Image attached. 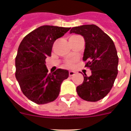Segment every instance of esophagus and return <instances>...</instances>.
Returning a JSON list of instances; mask_svg holds the SVG:
<instances>
[{"label":"esophagus","instance_id":"obj_1","mask_svg":"<svg viewBox=\"0 0 131 131\" xmlns=\"http://www.w3.org/2000/svg\"><path fill=\"white\" fill-rule=\"evenodd\" d=\"M75 71H71V70H70V71H69V76H72V75H73L74 74H75Z\"/></svg>","mask_w":131,"mask_h":131}]
</instances>
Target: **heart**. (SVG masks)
Returning a JSON list of instances; mask_svg holds the SVG:
<instances>
[{
	"label": "heart",
	"mask_w": 131,
	"mask_h": 131,
	"mask_svg": "<svg viewBox=\"0 0 131 131\" xmlns=\"http://www.w3.org/2000/svg\"><path fill=\"white\" fill-rule=\"evenodd\" d=\"M73 60H68L66 63V66L68 67L73 66Z\"/></svg>",
	"instance_id": "heart-1"
}]
</instances>
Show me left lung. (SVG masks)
<instances>
[{
  "label": "left lung",
  "mask_w": 131,
  "mask_h": 131,
  "mask_svg": "<svg viewBox=\"0 0 131 131\" xmlns=\"http://www.w3.org/2000/svg\"><path fill=\"white\" fill-rule=\"evenodd\" d=\"M83 36L85 48L83 60L85 67L91 70V75L84 74L83 83L77 87L82 99L97 102L110 92L117 75L119 58L113 40L95 25L74 27L69 31Z\"/></svg>",
  "instance_id": "1"
}]
</instances>
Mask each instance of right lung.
Instances as JSON below:
<instances>
[{
    "instance_id": "add662e5",
    "label": "right lung",
    "mask_w": 131,
    "mask_h": 131,
    "mask_svg": "<svg viewBox=\"0 0 131 131\" xmlns=\"http://www.w3.org/2000/svg\"><path fill=\"white\" fill-rule=\"evenodd\" d=\"M70 27L42 25L31 31L21 40L16 56V78L27 98L38 104H45L58 96L60 86L69 71L58 69L48 73L45 60L51 56L54 41Z\"/></svg>"
}]
</instances>
